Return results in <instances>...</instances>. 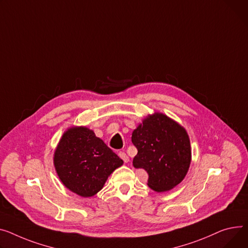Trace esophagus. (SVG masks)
<instances>
[{
    "label": "esophagus",
    "mask_w": 248,
    "mask_h": 248,
    "mask_svg": "<svg viewBox=\"0 0 248 248\" xmlns=\"http://www.w3.org/2000/svg\"><path fill=\"white\" fill-rule=\"evenodd\" d=\"M119 156H120L124 162H128V161H129V157H128L127 155H126L125 153H124V152H120V153H119Z\"/></svg>",
    "instance_id": "esophagus-1"
}]
</instances>
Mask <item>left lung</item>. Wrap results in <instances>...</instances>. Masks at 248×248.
I'll use <instances>...</instances> for the list:
<instances>
[{"label":"left lung","instance_id":"8db88e82","mask_svg":"<svg viewBox=\"0 0 248 248\" xmlns=\"http://www.w3.org/2000/svg\"><path fill=\"white\" fill-rule=\"evenodd\" d=\"M131 141L138 148L133 166L146 171L148 187L164 192L184 180L190 166L191 147L183 125L156 111L142 120L133 131Z\"/></svg>","mask_w":248,"mask_h":248}]
</instances>
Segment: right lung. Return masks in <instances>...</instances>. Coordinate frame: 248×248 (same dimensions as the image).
<instances>
[{"instance_id": "add662e5", "label": "right lung", "mask_w": 248, "mask_h": 248, "mask_svg": "<svg viewBox=\"0 0 248 248\" xmlns=\"http://www.w3.org/2000/svg\"><path fill=\"white\" fill-rule=\"evenodd\" d=\"M123 164L93 130L82 125L65 130L54 153L55 170L62 185L81 197L96 194Z\"/></svg>"}]
</instances>
